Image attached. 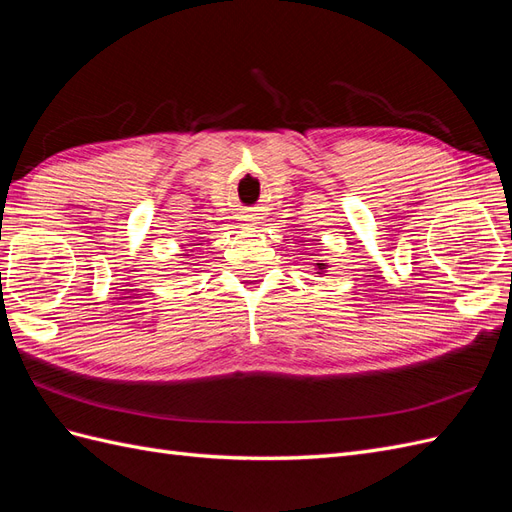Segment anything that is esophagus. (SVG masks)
<instances>
[{
  "instance_id": "esophagus-1",
  "label": "esophagus",
  "mask_w": 512,
  "mask_h": 512,
  "mask_svg": "<svg viewBox=\"0 0 512 512\" xmlns=\"http://www.w3.org/2000/svg\"><path fill=\"white\" fill-rule=\"evenodd\" d=\"M247 222H250V224H256V218H252V215H247V218H245Z\"/></svg>"
}]
</instances>
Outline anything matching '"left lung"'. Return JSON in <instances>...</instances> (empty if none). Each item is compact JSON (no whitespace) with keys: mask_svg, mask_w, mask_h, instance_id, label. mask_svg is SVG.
I'll list each match as a JSON object with an SVG mask.
<instances>
[{"mask_svg":"<svg viewBox=\"0 0 512 512\" xmlns=\"http://www.w3.org/2000/svg\"><path fill=\"white\" fill-rule=\"evenodd\" d=\"M316 267L322 271V269H327V265H324V262H316Z\"/></svg>","mask_w":512,"mask_h":512,"instance_id":"left-lung-1","label":"left lung"}]
</instances>
